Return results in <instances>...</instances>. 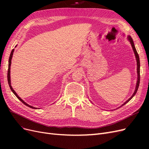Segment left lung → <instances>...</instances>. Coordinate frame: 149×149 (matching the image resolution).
I'll list each match as a JSON object with an SVG mask.
<instances>
[{"label": "left lung", "instance_id": "8db88e82", "mask_svg": "<svg viewBox=\"0 0 149 149\" xmlns=\"http://www.w3.org/2000/svg\"><path fill=\"white\" fill-rule=\"evenodd\" d=\"M127 39L129 40V42H130V45H131L132 46V49L134 51V55H135V56H136V61H137V83H136V88H135V90H134V92L133 93V94L132 95V96L130 97V98H129V100H127V101H126L124 104H123L121 106H119V107H122L123 106L125 105L126 103H127L131 99L136 95V94L137 91L138 90V88H139V83H140V60H139V55L138 53L137 52V50L136 49V47H135V45H134V42H133V40L132 39L131 37H127ZM118 107V108H119Z\"/></svg>", "mask_w": 149, "mask_h": 149}]
</instances>
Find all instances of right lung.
Listing matches in <instances>:
<instances>
[{
  "label": "right lung",
  "instance_id": "add662e5",
  "mask_svg": "<svg viewBox=\"0 0 149 149\" xmlns=\"http://www.w3.org/2000/svg\"><path fill=\"white\" fill-rule=\"evenodd\" d=\"M17 47V45L15 46V47ZM13 52H14V49H13L12 50V52H11V53H10V57H9V60H8V73H7V80H8V85H9V87H10V89H11V91L13 92V93L15 94V95L16 96V97L19 99V100L22 102V103H24L25 105H26V106H28V107H30V108H32V109H37V107H33V106H30V105H29L27 103H26L24 100H22V99L17 95V94L16 93V92L14 91V90H13V89L12 88V86H11V81H10V66H11V60H12V56H13ZM38 109H39V108H38Z\"/></svg>",
  "mask_w": 149,
  "mask_h": 149
}]
</instances>
